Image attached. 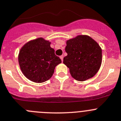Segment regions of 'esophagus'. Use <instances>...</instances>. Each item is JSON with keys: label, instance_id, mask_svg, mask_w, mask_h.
<instances>
[{"label": "esophagus", "instance_id": "1", "mask_svg": "<svg viewBox=\"0 0 121 121\" xmlns=\"http://www.w3.org/2000/svg\"><path fill=\"white\" fill-rule=\"evenodd\" d=\"M60 59L61 60V61H63V58H64V56H63V55H61L60 57Z\"/></svg>", "mask_w": 121, "mask_h": 121}]
</instances>
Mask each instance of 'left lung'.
I'll return each mask as SVG.
<instances>
[{
    "label": "left lung",
    "instance_id": "left-lung-1",
    "mask_svg": "<svg viewBox=\"0 0 121 121\" xmlns=\"http://www.w3.org/2000/svg\"><path fill=\"white\" fill-rule=\"evenodd\" d=\"M65 51L67 55L63 63L71 76L79 81H85L95 76L102 62V50L95 40L87 35H78L67 40Z\"/></svg>",
    "mask_w": 121,
    "mask_h": 121
}]
</instances>
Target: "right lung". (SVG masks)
I'll list each match as a JSON object with an SVG mask.
<instances>
[{
    "mask_svg": "<svg viewBox=\"0 0 121 121\" xmlns=\"http://www.w3.org/2000/svg\"><path fill=\"white\" fill-rule=\"evenodd\" d=\"M51 42L42 38L31 40L22 46L18 54L20 69L28 79L42 83L52 76L55 67L61 60L50 47Z\"/></svg>",
    "mask_w": 121,
    "mask_h": 121,
    "instance_id": "add662e5",
    "label": "right lung"
}]
</instances>
